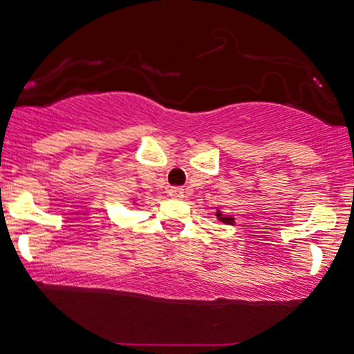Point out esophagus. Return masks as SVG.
<instances>
[{
    "instance_id": "obj_1",
    "label": "esophagus",
    "mask_w": 354,
    "mask_h": 354,
    "mask_svg": "<svg viewBox=\"0 0 354 354\" xmlns=\"http://www.w3.org/2000/svg\"><path fill=\"white\" fill-rule=\"evenodd\" d=\"M169 196L172 199H184V189L182 187H170L169 189Z\"/></svg>"
}]
</instances>
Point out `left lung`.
<instances>
[{"label":"left lung","instance_id":"obj_1","mask_svg":"<svg viewBox=\"0 0 354 354\" xmlns=\"http://www.w3.org/2000/svg\"><path fill=\"white\" fill-rule=\"evenodd\" d=\"M216 220L221 221V223L225 225H235V218L232 216V214H223L220 211V207L216 209Z\"/></svg>","mask_w":354,"mask_h":354}]
</instances>
